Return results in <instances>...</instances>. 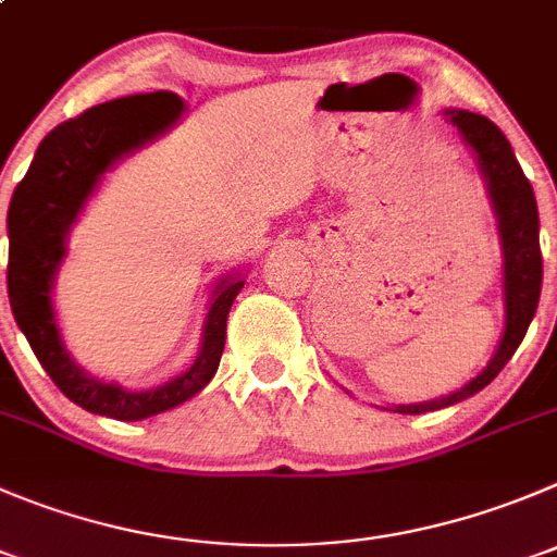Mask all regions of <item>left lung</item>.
<instances>
[{"label":"left lung","mask_w":557,"mask_h":557,"mask_svg":"<svg viewBox=\"0 0 557 557\" xmlns=\"http://www.w3.org/2000/svg\"><path fill=\"white\" fill-rule=\"evenodd\" d=\"M448 123L459 131L465 145L473 150L479 161V172L484 177L486 196L497 219L503 251V306H506V325H503L500 344H497L492 361L481 369L470 383L454 394L432 401H412V405H391L385 410L401 416H421V412L443 410L457 401L470 399L481 388L500 374V369L511 361V355L525 338L528 325L536 314L539 295H542V246H539V208L525 172L513 158L511 145L503 131L486 116L465 109L443 111Z\"/></svg>","instance_id":"8db88e82"}]
</instances>
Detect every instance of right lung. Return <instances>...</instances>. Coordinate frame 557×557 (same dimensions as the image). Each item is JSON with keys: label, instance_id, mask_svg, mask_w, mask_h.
<instances>
[{"label": "right lung", "instance_id": "1", "mask_svg": "<svg viewBox=\"0 0 557 557\" xmlns=\"http://www.w3.org/2000/svg\"><path fill=\"white\" fill-rule=\"evenodd\" d=\"M185 103L174 92L131 95L87 109L57 125L37 147L26 177L15 185L8 210V295L21 333L57 388L78 407L116 421H141L183 405L219 372L226 317L243 289L240 273L221 275L210 295L196 361L169 383L128 391L89 377L67 352L54 311L57 270L67 253V235L103 174L177 125Z\"/></svg>", "mask_w": 557, "mask_h": 557}]
</instances>
